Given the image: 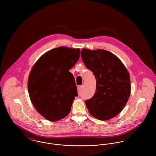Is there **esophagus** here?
Here are the masks:
<instances>
[{"label":"esophagus","instance_id":"esophagus-1","mask_svg":"<svg viewBox=\"0 0 156 156\" xmlns=\"http://www.w3.org/2000/svg\"><path fill=\"white\" fill-rule=\"evenodd\" d=\"M82 88H83L82 86H79V87H77V91H78V94H79V95L80 94V92H81V90L82 89Z\"/></svg>","mask_w":156,"mask_h":156}]
</instances>
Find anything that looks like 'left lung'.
Listing matches in <instances>:
<instances>
[{"mask_svg": "<svg viewBox=\"0 0 156 156\" xmlns=\"http://www.w3.org/2000/svg\"><path fill=\"white\" fill-rule=\"evenodd\" d=\"M80 55L96 79V91L85 101L88 111L99 120L112 119L123 110L129 100L130 74L121 61L109 51L83 48Z\"/></svg>", "mask_w": 156, "mask_h": 156, "instance_id": "left-lung-1", "label": "left lung"}]
</instances>
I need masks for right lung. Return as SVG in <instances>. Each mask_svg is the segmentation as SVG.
Segmentation results:
<instances>
[{"label": "right lung", "instance_id": "1", "mask_svg": "<svg viewBox=\"0 0 156 156\" xmlns=\"http://www.w3.org/2000/svg\"><path fill=\"white\" fill-rule=\"evenodd\" d=\"M79 56V48L61 46L45 53L32 68L27 82L29 97L46 119L57 121L70 112L77 91L69 70Z\"/></svg>", "mask_w": 156, "mask_h": 156}]
</instances>
